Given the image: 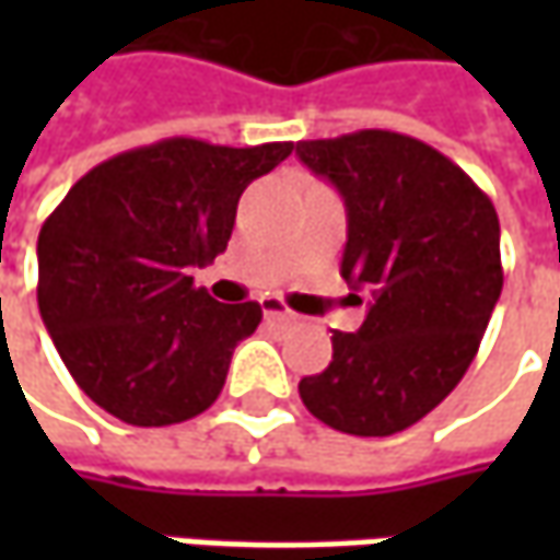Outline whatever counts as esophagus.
Instances as JSON below:
<instances>
[{"label": "esophagus", "instance_id": "esophagus-1", "mask_svg": "<svg viewBox=\"0 0 560 560\" xmlns=\"http://www.w3.org/2000/svg\"><path fill=\"white\" fill-rule=\"evenodd\" d=\"M261 312H265V317H270V320H290L292 312L280 302V299H265L261 302Z\"/></svg>", "mask_w": 560, "mask_h": 560}]
</instances>
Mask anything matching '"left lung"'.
<instances>
[{
    "label": "left lung",
    "instance_id": "left-lung-1",
    "mask_svg": "<svg viewBox=\"0 0 560 560\" xmlns=\"http://www.w3.org/2000/svg\"><path fill=\"white\" fill-rule=\"evenodd\" d=\"M295 155L339 189V273L371 295L364 324L334 330V361L302 376L299 396L339 433L393 436L427 418L480 349L502 295L499 214L458 164L405 133L302 140Z\"/></svg>",
    "mask_w": 560,
    "mask_h": 560
}]
</instances>
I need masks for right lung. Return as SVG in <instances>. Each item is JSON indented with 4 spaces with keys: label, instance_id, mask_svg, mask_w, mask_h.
I'll return each instance as SVG.
<instances>
[{
    "label": "right lung",
    "instance_id": "add662e5",
    "mask_svg": "<svg viewBox=\"0 0 560 560\" xmlns=\"http://www.w3.org/2000/svg\"><path fill=\"white\" fill-rule=\"evenodd\" d=\"M290 152L292 142L233 149L171 137L96 164L46 218L39 314L98 408L167 427L221 396L261 305H221L189 273L224 252L243 189Z\"/></svg>",
    "mask_w": 560,
    "mask_h": 560
}]
</instances>
